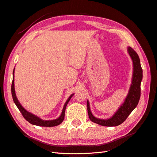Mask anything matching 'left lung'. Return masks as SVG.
Returning <instances> with one entry per match:
<instances>
[{"mask_svg": "<svg viewBox=\"0 0 157 157\" xmlns=\"http://www.w3.org/2000/svg\"><path fill=\"white\" fill-rule=\"evenodd\" d=\"M128 51L133 62V75L132 84L130 86L128 94L125 99L124 102L111 118L101 119L96 118L92 115L90 108L89 101H87V109L90 119L92 122L102 126L113 127L117 126L125 121L133 110L137 106L140 98V84L142 79V69L140 61L137 53L132 48L128 46Z\"/></svg>", "mask_w": 157, "mask_h": 157, "instance_id": "8db88e82", "label": "left lung"}]
</instances>
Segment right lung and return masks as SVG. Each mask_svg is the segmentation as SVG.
Here are the masks:
<instances>
[{"label": "right lung", "mask_w": 157, "mask_h": 157, "mask_svg": "<svg viewBox=\"0 0 157 157\" xmlns=\"http://www.w3.org/2000/svg\"><path fill=\"white\" fill-rule=\"evenodd\" d=\"M14 71H15V68H14V69H13V82H12V85H11V94H12L13 101H14L16 106H17V108L19 109L20 112L21 113V114H22L23 117L27 120L29 123H30L31 124L38 125V126L53 127V126H56L59 124H61L63 120H64L66 106H67V105L69 101H70V99L71 98V97L74 94H72L71 96H70L69 98L67 99V101L65 103L62 113H61V115H60L59 118L56 119H53V120H42V119L36 116L35 115L32 114V113L28 112V111H26V110L23 108L21 106V105L19 103L17 98L16 94H15V92Z\"/></svg>", "instance_id": "1"}]
</instances>
